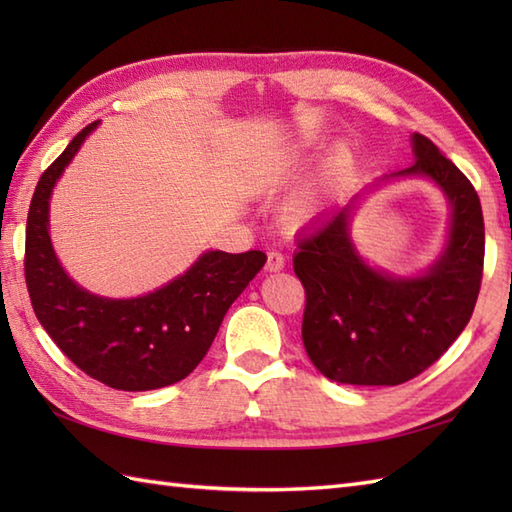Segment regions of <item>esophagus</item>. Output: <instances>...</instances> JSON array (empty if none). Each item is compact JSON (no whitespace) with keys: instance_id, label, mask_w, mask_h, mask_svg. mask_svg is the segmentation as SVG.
Masks as SVG:
<instances>
[{"instance_id":"34e87169","label":"esophagus","mask_w":512,"mask_h":512,"mask_svg":"<svg viewBox=\"0 0 512 512\" xmlns=\"http://www.w3.org/2000/svg\"><path fill=\"white\" fill-rule=\"evenodd\" d=\"M286 266V257L279 253V250H270L268 253V262H266V270L268 273H277V270H281Z\"/></svg>"}]
</instances>
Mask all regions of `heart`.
<instances>
[{
    "label": "heart",
    "instance_id": "1",
    "mask_svg": "<svg viewBox=\"0 0 512 512\" xmlns=\"http://www.w3.org/2000/svg\"><path fill=\"white\" fill-rule=\"evenodd\" d=\"M299 154H301V149H292L290 156L275 160L273 165L268 167V176L270 178H279L281 173H286V169L292 165V162L299 158ZM314 209H317V195H314V193H303V195H299L295 202L290 204L288 217H290V220H295V222H303V220H308V217L314 213Z\"/></svg>",
    "mask_w": 512,
    "mask_h": 512
}]
</instances>
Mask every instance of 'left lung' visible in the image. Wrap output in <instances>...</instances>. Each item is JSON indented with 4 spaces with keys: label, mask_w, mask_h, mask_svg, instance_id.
Listing matches in <instances>:
<instances>
[{
    "label": "left lung",
    "mask_w": 512,
    "mask_h": 512,
    "mask_svg": "<svg viewBox=\"0 0 512 512\" xmlns=\"http://www.w3.org/2000/svg\"><path fill=\"white\" fill-rule=\"evenodd\" d=\"M409 169L447 195V246L422 275L369 266L350 235L358 195L303 233L292 266L306 288L301 336L319 372L345 385H400L449 350L469 323L484 268V217L469 178L427 136L413 134ZM385 178V180H389Z\"/></svg>",
    "instance_id": "left-lung-1"
}]
</instances>
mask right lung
Masks as SVG:
<instances>
[{
    "mask_svg": "<svg viewBox=\"0 0 512 512\" xmlns=\"http://www.w3.org/2000/svg\"><path fill=\"white\" fill-rule=\"evenodd\" d=\"M90 123L43 171L26 222V286L43 330L70 361L99 383L149 391L187 378L209 352L231 303L264 268L262 250H206L187 273L134 299L92 295L72 281L50 242V195Z\"/></svg>",
    "mask_w": 512,
    "mask_h": 512,
    "instance_id": "right-lung-1",
    "label": "right lung"
}]
</instances>
